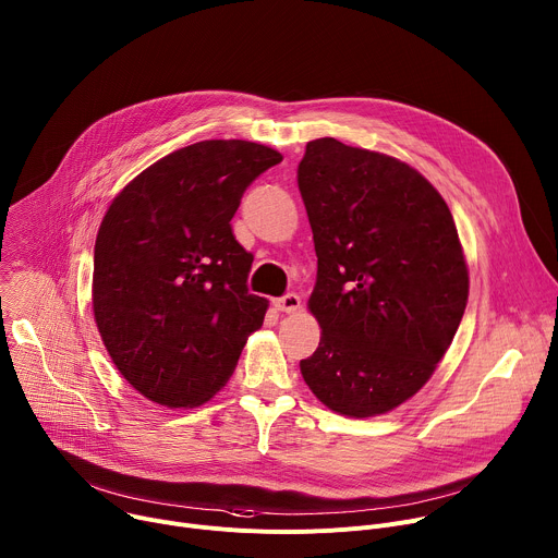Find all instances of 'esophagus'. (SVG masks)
<instances>
[{
    "instance_id": "1",
    "label": "esophagus",
    "mask_w": 558,
    "mask_h": 558,
    "mask_svg": "<svg viewBox=\"0 0 558 558\" xmlns=\"http://www.w3.org/2000/svg\"><path fill=\"white\" fill-rule=\"evenodd\" d=\"M275 303H277V307H279L281 313H288V315L296 313L299 307H301V299H299V294H294V292L283 294V296H281V299H277Z\"/></svg>"
}]
</instances>
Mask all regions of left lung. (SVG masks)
Returning a JSON list of instances; mask_svg holds the SVG:
<instances>
[{"label": "left lung", "mask_w": 558, "mask_h": 558, "mask_svg": "<svg viewBox=\"0 0 558 558\" xmlns=\"http://www.w3.org/2000/svg\"><path fill=\"white\" fill-rule=\"evenodd\" d=\"M296 181L317 253L307 307L322 326L303 381L339 414L390 412L425 386L465 313L452 213L408 163L335 137L307 142Z\"/></svg>", "instance_id": "left-lung-1"}]
</instances>
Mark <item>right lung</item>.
Here are the masks:
<instances>
[{
    "instance_id": "1",
    "label": "right lung",
    "mask_w": 558,
    "mask_h": 558,
    "mask_svg": "<svg viewBox=\"0 0 558 558\" xmlns=\"http://www.w3.org/2000/svg\"><path fill=\"white\" fill-rule=\"evenodd\" d=\"M283 157L243 140L179 148L110 204L95 241L93 313L137 392L195 408L230 379L268 301L247 292L253 255L232 234L241 197Z\"/></svg>"
}]
</instances>
